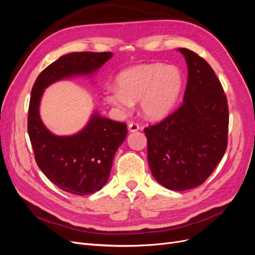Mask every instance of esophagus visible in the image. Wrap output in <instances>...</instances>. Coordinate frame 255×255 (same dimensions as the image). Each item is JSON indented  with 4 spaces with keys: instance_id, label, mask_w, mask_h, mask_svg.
<instances>
[{
    "instance_id": "1",
    "label": "esophagus",
    "mask_w": 255,
    "mask_h": 255,
    "mask_svg": "<svg viewBox=\"0 0 255 255\" xmlns=\"http://www.w3.org/2000/svg\"><path fill=\"white\" fill-rule=\"evenodd\" d=\"M139 125H137L135 122H130L128 125V130L129 132H137L138 129H139Z\"/></svg>"
}]
</instances>
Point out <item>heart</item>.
Here are the masks:
<instances>
[{"label":"heart","instance_id":"b5f03b06","mask_svg":"<svg viewBox=\"0 0 255 255\" xmlns=\"http://www.w3.org/2000/svg\"><path fill=\"white\" fill-rule=\"evenodd\" d=\"M117 88H109L104 100L121 114H128L139 100L145 119L157 121L172 112L179 100L183 75L172 65L149 64L128 68L116 79Z\"/></svg>","mask_w":255,"mask_h":255}]
</instances>
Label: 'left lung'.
<instances>
[{
    "mask_svg": "<svg viewBox=\"0 0 255 255\" xmlns=\"http://www.w3.org/2000/svg\"><path fill=\"white\" fill-rule=\"evenodd\" d=\"M188 68L182 105L157 125L145 128L152 175L171 190L205 182L225 155L229 107L221 83L206 60L180 48Z\"/></svg>",
    "mask_w": 255,
    "mask_h": 255,
    "instance_id": "1",
    "label": "left lung"
}]
</instances>
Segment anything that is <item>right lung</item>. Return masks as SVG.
I'll return each instance as SVG.
<instances>
[{
	"instance_id": "add662e5",
	"label": "right lung",
	"mask_w": 255,
	"mask_h": 255,
	"mask_svg": "<svg viewBox=\"0 0 255 255\" xmlns=\"http://www.w3.org/2000/svg\"><path fill=\"white\" fill-rule=\"evenodd\" d=\"M112 56L111 52L67 54L45 68L32 88L27 132L36 163L52 183L73 195L95 194L106 184L115 154L127 137V125L95 113L78 134L56 136L40 119L41 96L54 82L95 73Z\"/></svg>"
}]
</instances>
